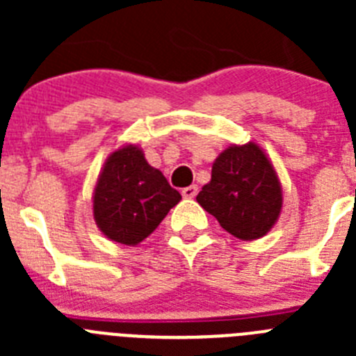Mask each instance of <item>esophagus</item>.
<instances>
[{
    "mask_svg": "<svg viewBox=\"0 0 356 356\" xmlns=\"http://www.w3.org/2000/svg\"><path fill=\"white\" fill-rule=\"evenodd\" d=\"M196 194H197V185H188V187H185L184 191H181V196L187 197V200L196 197Z\"/></svg>",
    "mask_w": 356,
    "mask_h": 356,
    "instance_id": "34e87169",
    "label": "esophagus"
}]
</instances>
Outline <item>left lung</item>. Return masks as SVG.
Wrapping results in <instances>:
<instances>
[{
  "label": "left lung",
  "mask_w": 356,
  "mask_h": 356,
  "mask_svg": "<svg viewBox=\"0 0 356 356\" xmlns=\"http://www.w3.org/2000/svg\"><path fill=\"white\" fill-rule=\"evenodd\" d=\"M219 225L242 241L266 235L282 210V188L257 144L229 146L212 165V180L196 196Z\"/></svg>",
  "instance_id": "1"
}]
</instances>
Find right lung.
<instances>
[{"label":"right lung","mask_w":356,"mask_h":356,"mask_svg":"<svg viewBox=\"0 0 356 356\" xmlns=\"http://www.w3.org/2000/svg\"><path fill=\"white\" fill-rule=\"evenodd\" d=\"M181 200L143 151L127 146L106 160L94 191V219L103 234L119 244L135 246L160 225Z\"/></svg>","instance_id":"right-lung-1"}]
</instances>
